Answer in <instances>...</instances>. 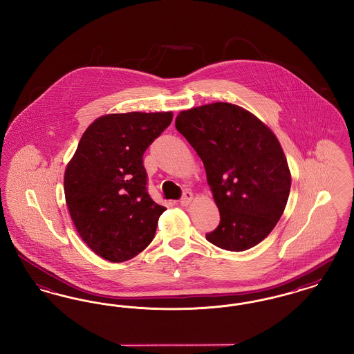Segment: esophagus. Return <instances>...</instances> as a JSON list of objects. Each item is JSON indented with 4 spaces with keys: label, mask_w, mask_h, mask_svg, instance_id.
Listing matches in <instances>:
<instances>
[{
    "label": "esophagus",
    "mask_w": 354,
    "mask_h": 354,
    "mask_svg": "<svg viewBox=\"0 0 354 354\" xmlns=\"http://www.w3.org/2000/svg\"><path fill=\"white\" fill-rule=\"evenodd\" d=\"M192 199H194L192 192L191 191H185V194H183V196L180 199V204L182 205H188L189 203L192 202Z\"/></svg>",
    "instance_id": "1"
}]
</instances>
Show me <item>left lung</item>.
Here are the masks:
<instances>
[{
	"label": "left lung",
	"instance_id": "obj_1",
	"mask_svg": "<svg viewBox=\"0 0 354 354\" xmlns=\"http://www.w3.org/2000/svg\"><path fill=\"white\" fill-rule=\"evenodd\" d=\"M175 127L198 152L219 208L209 243L240 252L259 244L280 220L290 191L286 155L250 111L216 102L182 111Z\"/></svg>",
	"mask_w": 354,
	"mask_h": 354
}]
</instances>
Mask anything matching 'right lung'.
I'll use <instances>...</instances> for the list:
<instances>
[{
    "instance_id": "add662e5",
    "label": "right lung",
    "mask_w": 354,
    "mask_h": 354,
    "mask_svg": "<svg viewBox=\"0 0 354 354\" xmlns=\"http://www.w3.org/2000/svg\"><path fill=\"white\" fill-rule=\"evenodd\" d=\"M172 120V113L110 114L84 131L65 171V198L84 243L120 263L142 252L166 211L147 191L143 153Z\"/></svg>"
}]
</instances>
